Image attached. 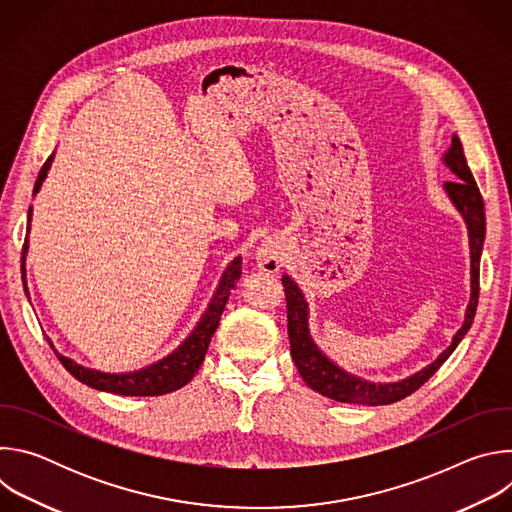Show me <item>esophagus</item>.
I'll list each match as a JSON object with an SVG mask.
<instances>
[{"label":"esophagus","mask_w":512,"mask_h":512,"mask_svg":"<svg viewBox=\"0 0 512 512\" xmlns=\"http://www.w3.org/2000/svg\"><path fill=\"white\" fill-rule=\"evenodd\" d=\"M257 265L267 273H277L283 265V249L277 241L267 239L257 247Z\"/></svg>","instance_id":"obj_1"}]
</instances>
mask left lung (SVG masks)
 I'll list each match as a JSON object with an SVG mask.
<instances>
[{
  "instance_id": "obj_1",
  "label": "left lung",
  "mask_w": 512,
  "mask_h": 512,
  "mask_svg": "<svg viewBox=\"0 0 512 512\" xmlns=\"http://www.w3.org/2000/svg\"><path fill=\"white\" fill-rule=\"evenodd\" d=\"M442 162L456 174L452 182H444V190L452 204L462 214L466 229H468V245H470V300L466 306L464 322L460 330L454 334L450 346L440 352L433 362L421 371L413 373L407 379L393 383H375L360 379L352 373H346L342 367L326 356L320 346L314 342L310 334V306L306 302L304 291L300 285L291 279L287 273L281 277L285 287V302H287V334L291 344V358L310 389L316 393L340 401V403H356V405H389L405 399L413 391H417L456 350L460 340L470 330L476 306H478V291H480V255L486 237V216H484V200L476 186V180L468 168L462 141L458 135H452V145L444 154Z\"/></svg>"
}]
</instances>
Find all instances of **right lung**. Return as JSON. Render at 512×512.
I'll use <instances>...</instances> for the list:
<instances>
[{
	"mask_svg": "<svg viewBox=\"0 0 512 512\" xmlns=\"http://www.w3.org/2000/svg\"><path fill=\"white\" fill-rule=\"evenodd\" d=\"M54 154L46 160V164L42 166L38 180L34 184V196L40 192L42 182L48 176V170L52 166ZM30 221H32V206L28 210V227L26 231L30 233ZM28 247L30 241L26 237L24 241V249H22V283H24V294L30 300V291H28V279H26V255H28ZM241 255L235 257L229 267L223 271L221 281L216 285L214 296L210 298L208 308L204 310L202 318L198 320V324L194 326V330L182 340V344L172 350L170 354H166L164 358L148 364L139 371H129V373H103L97 369H87L83 364L75 362L72 358L60 354L54 344L50 342V346L54 348L56 356L60 358V362L64 364V369L79 379L81 383L97 389V391H105V393H113V395H125V397H156V395H166L172 393L180 387H184L186 383L192 381V377L196 375V371L200 369V364L204 360V354L208 350L210 338L218 328V322H221L223 310L229 302L231 289L237 285L239 277H241Z\"/></svg>",
	"mask_w": 512,
	"mask_h": 512,
	"instance_id": "1",
	"label": "right lung"
}]
</instances>
